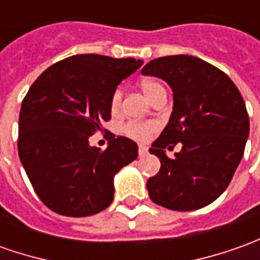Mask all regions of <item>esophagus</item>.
<instances>
[{"instance_id": "obj_1", "label": "esophagus", "mask_w": 260, "mask_h": 260, "mask_svg": "<svg viewBox=\"0 0 260 260\" xmlns=\"http://www.w3.org/2000/svg\"><path fill=\"white\" fill-rule=\"evenodd\" d=\"M138 152H139V156H145L146 153H148V148L144 146V145H139V149H138Z\"/></svg>"}]
</instances>
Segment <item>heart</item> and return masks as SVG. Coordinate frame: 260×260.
<instances>
[{"instance_id": "heart-1", "label": "heart", "mask_w": 260, "mask_h": 260, "mask_svg": "<svg viewBox=\"0 0 260 260\" xmlns=\"http://www.w3.org/2000/svg\"><path fill=\"white\" fill-rule=\"evenodd\" d=\"M141 88H142V92L149 100H152L153 96H156L158 93L165 92L164 85L156 79H145L141 84ZM121 104H122V91L118 88L111 96V111L114 114H116L121 109ZM155 131H156V125L153 122H131L128 125H125L126 135L137 139V141H146Z\"/></svg>"}]
</instances>
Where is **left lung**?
Returning a JSON list of instances; mask_svg holds the SVG:
<instances>
[{"label": "left lung", "instance_id": "1", "mask_svg": "<svg viewBox=\"0 0 260 260\" xmlns=\"http://www.w3.org/2000/svg\"><path fill=\"white\" fill-rule=\"evenodd\" d=\"M141 74L164 79L174 92L169 122L149 148L160 160L146 182L149 198L182 212L212 204L232 181L249 137L239 89L225 72L192 55L156 58ZM178 142L182 149L171 160L165 149Z\"/></svg>", "mask_w": 260, "mask_h": 260}]
</instances>
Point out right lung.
<instances>
[{"label":"right lung","mask_w":260,"mask_h":260,"mask_svg":"<svg viewBox=\"0 0 260 260\" xmlns=\"http://www.w3.org/2000/svg\"><path fill=\"white\" fill-rule=\"evenodd\" d=\"M144 63L135 58L84 54L45 70L19 111L18 155L44 204L63 216H91L114 201L115 175L138 158V145L109 139L105 151L89 138L111 119V96Z\"/></svg>","instance_id":"1"}]
</instances>
